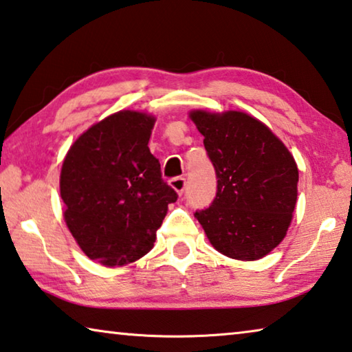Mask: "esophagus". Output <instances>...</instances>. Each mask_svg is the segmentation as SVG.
Masks as SVG:
<instances>
[{"label": "esophagus", "mask_w": 352, "mask_h": 352, "mask_svg": "<svg viewBox=\"0 0 352 352\" xmlns=\"http://www.w3.org/2000/svg\"><path fill=\"white\" fill-rule=\"evenodd\" d=\"M169 185L175 189V191L180 194L185 192V188H186V178L185 177H175V178H172V180L169 182Z\"/></svg>", "instance_id": "34e87169"}]
</instances>
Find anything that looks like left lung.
<instances>
[{
	"mask_svg": "<svg viewBox=\"0 0 352 352\" xmlns=\"http://www.w3.org/2000/svg\"><path fill=\"white\" fill-rule=\"evenodd\" d=\"M214 167L216 197L197 217L210 243L230 258L256 260L287 235L298 199L294 158L260 120L238 111H194Z\"/></svg>",
	"mask_w": 352,
	"mask_h": 352,
	"instance_id": "1",
	"label": "left lung"
}]
</instances>
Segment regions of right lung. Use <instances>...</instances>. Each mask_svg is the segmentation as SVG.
<instances>
[{"label":"right lung","mask_w":352,"mask_h":352,"mask_svg":"<svg viewBox=\"0 0 352 352\" xmlns=\"http://www.w3.org/2000/svg\"><path fill=\"white\" fill-rule=\"evenodd\" d=\"M153 124L152 116L120 111L82 133L64 160L67 227L82 252L104 266L146 255L178 197L147 146Z\"/></svg>","instance_id":"right-lung-1"}]
</instances>
